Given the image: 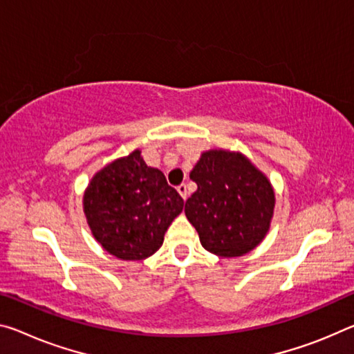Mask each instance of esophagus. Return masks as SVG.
I'll list each match as a JSON object with an SVG mask.
<instances>
[{
	"label": "esophagus",
	"mask_w": 354,
	"mask_h": 354,
	"mask_svg": "<svg viewBox=\"0 0 354 354\" xmlns=\"http://www.w3.org/2000/svg\"><path fill=\"white\" fill-rule=\"evenodd\" d=\"M176 190L179 192V195L183 197V200L187 198V186H186V184H181V186H178Z\"/></svg>",
	"instance_id": "esophagus-1"
}]
</instances>
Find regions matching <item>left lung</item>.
Segmentation results:
<instances>
[{
  "label": "left lung",
  "instance_id": "8db88e82",
  "mask_svg": "<svg viewBox=\"0 0 354 354\" xmlns=\"http://www.w3.org/2000/svg\"><path fill=\"white\" fill-rule=\"evenodd\" d=\"M197 190L187 198V221L203 248L217 257H243L271 228L276 194L268 176L239 151H203L190 171Z\"/></svg>",
  "mask_w": 354,
  "mask_h": 354
}]
</instances>
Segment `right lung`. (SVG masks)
Here are the masks:
<instances>
[{"mask_svg": "<svg viewBox=\"0 0 354 354\" xmlns=\"http://www.w3.org/2000/svg\"><path fill=\"white\" fill-rule=\"evenodd\" d=\"M183 206L181 195L168 186L164 173L147 165L140 149L100 168L83 194L94 239L124 261L156 254Z\"/></svg>", "mask_w": 354, "mask_h": 354, "instance_id": "obj_1", "label": "right lung"}]
</instances>
